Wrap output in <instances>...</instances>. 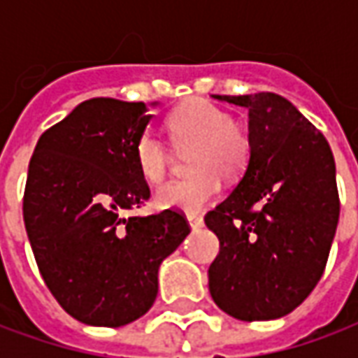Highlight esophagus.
Segmentation results:
<instances>
[{
    "instance_id": "1",
    "label": "esophagus",
    "mask_w": 358,
    "mask_h": 358,
    "mask_svg": "<svg viewBox=\"0 0 358 358\" xmlns=\"http://www.w3.org/2000/svg\"><path fill=\"white\" fill-rule=\"evenodd\" d=\"M187 222H189V226H192L194 230H199L203 226V217L201 215H195V213H189V215H187Z\"/></svg>"
}]
</instances>
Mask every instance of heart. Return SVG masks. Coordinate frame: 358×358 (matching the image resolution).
<instances>
[{"mask_svg":"<svg viewBox=\"0 0 358 358\" xmlns=\"http://www.w3.org/2000/svg\"><path fill=\"white\" fill-rule=\"evenodd\" d=\"M166 130L178 151H187L192 174L172 180L157 192V205L163 209L197 213L220 192V180L236 178L245 171L251 157L248 128L234 120L230 110L195 97L182 103L166 117ZM134 161L149 184H159L171 169L172 155L163 140L145 130L134 143Z\"/></svg>","mask_w":358,"mask_h":358,"instance_id":"1","label":"heart"}]
</instances>
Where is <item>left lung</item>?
I'll list each match as a JSON object with an SVG mask.
<instances>
[{
	"mask_svg": "<svg viewBox=\"0 0 358 358\" xmlns=\"http://www.w3.org/2000/svg\"><path fill=\"white\" fill-rule=\"evenodd\" d=\"M249 109L251 157L240 184L205 215L220 251L209 289L226 315L274 320L322 278L339 220L328 141L282 95H215Z\"/></svg>",
	"mask_w": 358,
	"mask_h": 358,
	"instance_id": "obj_1",
	"label": "left lung"
}]
</instances>
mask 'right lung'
Instances as JSON below:
<instances>
[{
    "instance_id": "right-lung-1",
    "label": "right lung",
    "mask_w": 358,
    "mask_h": 358,
    "mask_svg": "<svg viewBox=\"0 0 358 358\" xmlns=\"http://www.w3.org/2000/svg\"><path fill=\"white\" fill-rule=\"evenodd\" d=\"M145 103L94 97L48 128L28 164L22 217L43 282L69 315L118 328L155 303L159 266L189 234L182 210L124 217L149 199L134 143Z\"/></svg>"
}]
</instances>
